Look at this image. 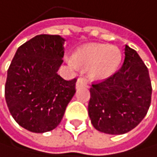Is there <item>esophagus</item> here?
I'll return each mask as SVG.
<instances>
[{
  "instance_id": "1",
  "label": "esophagus",
  "mask_w": 157,
  "mask_h": 157,
  "mask_svg": "<svg viewBox=\"0 0 157 157\" xmlns=\"http://www.w3.org/2000/svg\"><path fill=\"white\" fill-rule=\"evenodd\" d=\"M88 83H86V79L84 77H79L77 80V83H76V88L79 89V88H82V86H86Z\"/></svg>"
}]
</instances>
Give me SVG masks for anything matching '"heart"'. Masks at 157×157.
I'll list each match as a JSON object with an SVG mask.
<instances>
[{
    "instance_id": "b5f03b06",
    "label": "heart",
    "mask_w": 157,
    "mask_h": 157,
    "mask_svg": "<svg viewBox=\"0 0 157 157\" xmlns=\"http://www.w3.org/2000/svg\"><path fill=\"white\" fill-rule=\"evenodd\" d=\"M120 52L107 44H90L78 50L73 60H69L72 67H90L89 73L92 78H104L113 73L120 62Z\"/></svg>"
}]
</instances>
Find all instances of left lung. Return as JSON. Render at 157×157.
<instances>
[{
	"mask_svg": "<svg viewBox=\"0 0 157 157\" xmlns=\"http://www.w3.org/2000/svg\"><path fill=\"white\" fill-rule=\"evenodd\" d=\"M122 67L106 79L91 84L89 115L99 132L123 134L147 114L151 100L149 71L137 52L125 47Z\"/></svg>",
	"mask_w": 157,
	"mask_h": 157,
	"instance_id": "left-lung-1",
	"label": "left lung"
}]
</instances>
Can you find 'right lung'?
Listing matches in <instances>:
<instances>
[{
  "label": "right lung",
  "instance_id": "right-lung-1",
  "mask_svg": "<svg viewBox=\"0 0 157 157\" xmlns=\"http://www.w3.org/2000/svg\"><path fill=\"white\" fill-rule=\"evenodd\" d=\"M64 42L59 35H37L17 49L8 67L6 104L15 121L29 132L55 129L76 91V78L67 81L57 73Z\"/></svg>",
  "mask_w": 157,
  "mask_h": 157
}]
</instances>
